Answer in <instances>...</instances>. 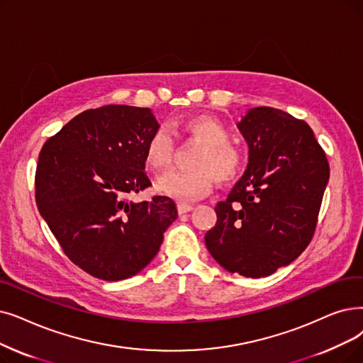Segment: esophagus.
Segmentation results:
<instances>
[{"label": "esophagus", "instance_id": "esophagus-1", "mask_svg": "<svg viewBox=\"0 0 363 363\" xmlns=\"http://www.w3.org/2000/svg\"><path fill=\"white\" fill-rule=\"evenodd\" d=\"M178 213L182 215V213H188L193 211V204H186V203H178Z\"/></svg>", "mask_w": 363, "mask_h": 363}]
</instances>
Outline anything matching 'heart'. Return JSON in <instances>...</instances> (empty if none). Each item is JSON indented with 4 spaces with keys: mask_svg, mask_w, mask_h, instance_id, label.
I'll use <instances>...</instances> for the list:
<instances>
[{
    "mask_svg": "<svg viewBox=\"0 0 363 363\" xmlns=\"http://www.w3.org/2000/svg\"><path fill=\"white\" fill-rule=\"evenodd\" d=\"M181 132L200 144L190 170L170 169L157 178V190L179 200L191 201L211 193L215 178L220 184L238 179L245 167L243 152L230 143L225 124L213 116H196L181 124ZM175 140L164 129L151 133L145 144V163L152 170L164 169L173 155Z\"/></svg>",
    "mask_w": 363,
    "mask_h": 363,
    "instance_id": "heart-1",
    "label": "heart"
}]
</instances>
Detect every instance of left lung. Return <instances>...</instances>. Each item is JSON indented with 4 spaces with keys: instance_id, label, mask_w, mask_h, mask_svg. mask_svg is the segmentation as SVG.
Here are the masks:
<instances>
[{
    "instance_id": "obj_1",
    "label": "left lung",
    "mask_w": 363,
    "mask_h": 363,
    "mask_svg": "<svg viewBox=\"0 0 363 363\" xmlns=\"http://www.w3.org/2000/svg\"><path fill=\"white\" fill-rule=\"evenodd\" d=\"M249 163L204 235L215 261L245 277L270 276L313 239L329 179L325 151L304 120L272 106L252 108L238 124Z\"/></svg>"
}]
</instances>
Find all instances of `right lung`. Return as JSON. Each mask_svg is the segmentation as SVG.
<instances>
[{"label": "right lung", "instance_id": "right-lung-1", "mask_svg": "<svg viewBox=\"0 0 363 363\" xmlns=\"http://www.w3.org/2000/svg\"><path fill=\"white\" fill-rule=\"evenodd\" d=\"M159 128L150 108L104 105L75 116L40 151L38 211L65 255L93 277L117 281L144 270L178 216L166 196L130 200L151 186L145 144Z\"/></svg>", "mask_w": 363, "mask_h": 363}]
</instances>
